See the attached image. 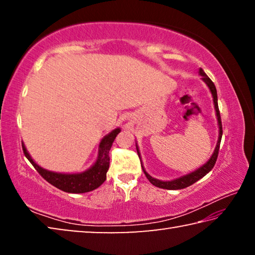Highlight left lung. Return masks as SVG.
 <instances>
[{
  "label": "left lung",
  "instance_id": "1",
  "mask_svg": "<svg viewBox=\"0 0 255 255\" xmlns=\"http://www.w3.org/2000/svg\"><path fill=\"white\" fill-rule=\"evenodd\" d=\"M200 75H202V80L206 82V84L208 85V88L210 89V92L213 94V98H214V105H215V109H216V115H217V119H218V125H219V138H218V141H217V146H216L215 148V152L213 154V156L210 157V159L208 162H207L205 165H202L200 169H198L197 171L192 172V173H190L185 176H182V178L180 179H176L173 181H166V182H164V181H159L156 180L150 176L147 172L144 170L143 165V171L146 175V178L148 179V181L153 185L157 188H161V189H167V190H179V189H184L189 187V185L193 184L195 182H197L198 180H200L201 178H204V176L208 173V172L213 169L215 166V163L217 161V157H218V152H219V146H221V140H222V135H223V126H222V119H221V112H219L218 109V101H217V91H216V86L214 84V82L211 81L208 75L206 74V73L202 71V68H200ZM137 153H138V156H139L140 159V155L139 152H138V148H137ZM141 164V161H140Z\"/></svg>",
  "mask_w": 255,
  "mask_h": 255
}]
</instances>
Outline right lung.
Here are the masks:
<instances>
[{"instance_id": "obj_1", "label": "right lung", "mask_w": 255, "mask_h": 255, "mask_svg": "<svg viewBox=\"0 0 255 255\" xmlns=\"http://www.w3.org/2000/svg\"><path fill=\"white\" fill-rule=\"evenodd\" d=\"M119 132L120 129L117 128L115 129L114 131H111L109 135H107L103 138L100 143V146H99V156L96 164H94L90 170L80 174H62L47 171L33 162V159L30 157V155L28 154L23 144L22 149L25 157L29 159V162L32 164L38 173H39L47 182L53 184L54 187L62 190V191L70 193H84L99 188L106 181L107 171L109 169L110 164L109 150L111 148L112 143H114L116 136H117Z\"/></svg>"}]
</instances>
